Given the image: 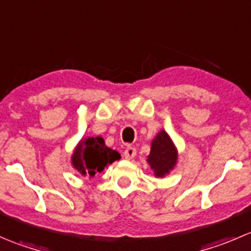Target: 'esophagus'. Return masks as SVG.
Here are the masks:
<instances>
[{"label":"esophagus","mask_w":251,"mask_h":251,"mask_svg":"<svg viewBox=\"0 0 251 251\" xmlns=\"http://www.w3.org/2000/svg\"><path fill=\"white\" fill-rule=\"evenodd\" d=\"M136 154H137V151H136V148H133V147H127V148L125 149V151H124V156H125V159H127V160H131V159L135 158Z\"/></svg>","instance_id":"obj_1"}]
</instances>
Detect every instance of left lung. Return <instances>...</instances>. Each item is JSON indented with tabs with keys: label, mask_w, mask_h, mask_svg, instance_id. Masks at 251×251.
<instances>
[{
	"label": "left lung",
	"mask_w": 251,
	"mask_h": 251,
	"mask_svg": "<svg viewBox=\"0 0 251 251\" xmlns=\"http://www.w3.org/2000/svg\"><path fill=\"white\" fill-rule=\"evenodd\" d=\"M177 148L166 131H159L151 144V153L147 156L155 177H165L170 174L177 164Z\"/></svg>",
	"instance_id": "8db88e82"
}]
</instances>
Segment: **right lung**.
<instances>
[{
	"label": "right lung",
	"instance_id": "right-lung-1",
	"mask_svg": "<svg viewBox=\"0 0 251 251\" xmlns=\"http://www.w3.org/2000/svg\"><path fill=\"white\" fill-rule=\"evenodd\" d=\"M121 158L120 153L105 146L102 137H82L72 154V165L82 176L93 177Z\"/></svg>",
	"mask_w": 251,
	"mask_h": 251
}]
</instances>
